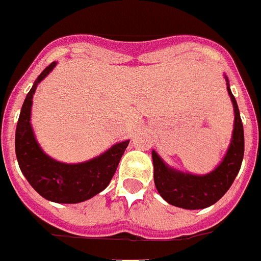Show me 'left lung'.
<instances>
[{
  "mask_svg": "<svg viewBox=\"0 0 261 261\" xmlns=\"http://www.w3.org/2000/svg\"><path fill=\"white\" fill-rule=\"evenodd\" d=\"M227 89L234 108V129L229 149L215 171L205 176L173 171L152 150L154 185L167 203L184 210H203L219 201L238 176L244 156V129L238 102L229 87Z\"/></svg>",
  "mask_w": 261,
  "mask_h": 261,
  "instance_id": "left-lung-1",
  "label": "left lung"
}]
</instances>
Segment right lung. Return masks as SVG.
<instances>
[{
	"label": "right lung",
	"mask_w": 261,
	"mask_h": 261,
	"mask_svg": "<svg viewBox=\"0 0 261 261\" xmlns=\"http://www.w3.org/2000/svg\"><path fill=\"white\" fill-rule=\"evenodd\" d=\"M55 66L56 62H51L42 70L23 101L16 129V156L23 176L42 197L55 203L76 204L107 188L129 140L116 144L101 156L81 164H64L46 156L34 139L30 126V109L38 83Z\"/></svg>",
	"instance_id": "right-lung-1"
}]
</instances>
